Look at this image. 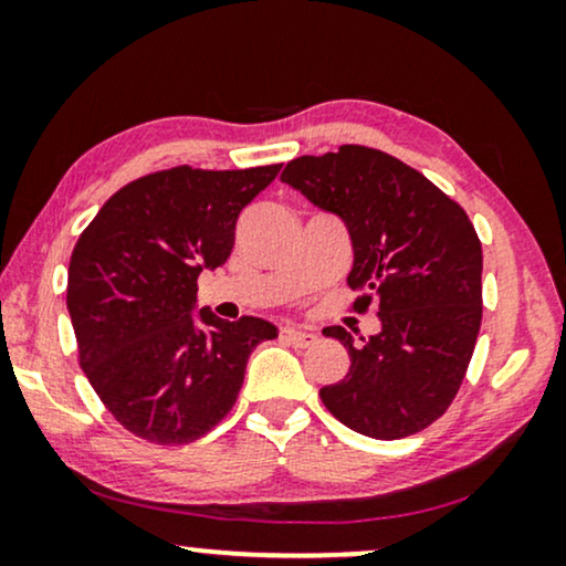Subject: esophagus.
Wrapping results in <instances>:
<instances>
[{"label":"esophagus","mask_w":566,"mask_h":566,"mask_svg":"<svg viewBox=\"0 0 566 566\" xmlns=\"http://www.w3.org/2000/svg\"><path fill=\"white\" fill-rule=\"evenodd\" d=\"M283 337L289 339L291 345H296V347H308V345H314V343H316V335H314V332H308V329H298V327H285V329H283Z\"/></svg>","instance_id":"obj_1"}]
</instances>
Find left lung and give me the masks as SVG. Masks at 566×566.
I'll use <instances>...</instances> for the list:
<instances>
[{"label":"left lung","instance_id":"obj_1","mask_svg":"<svg viewBox=\"0 0 566 566\" xmlns=\"http://www.w3.org/2000/svg\"><path fill=\"white\" fill-rule=\"evenodd\" d=\"M283 182L337 213L353 239L355 312L376 304L381 332L327 327L350 370L324 386V407L376 440L415 436L446 415L482 327V242L463 208L391 154L345 144L285 165Z\"/></svg>","mask_w":566,"mask_h":566}]
</instances>
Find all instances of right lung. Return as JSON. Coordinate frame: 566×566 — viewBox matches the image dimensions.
<instances>
[{
	"label": "right lung",
	"instance_id": "right-lung-1",
	"mask_svg": "<svg viewBox=\"0 0 566 566\" xmlns=\"http://www.w3.org/2000/svg\"><path fill=\"white\" fill-rule=\"evenodd\" d=\"M283 165L159 169L99 208L69 262L66 306L92 389L136 438L185 446L234 407L260 316H192L198 275L234 250L239 213Z\"/></svg>",
	"mask_w": 566,
	"mask_h": 566
}]
</instances>
